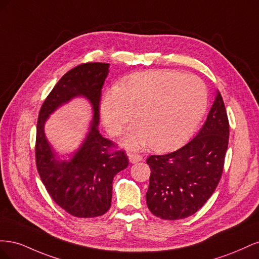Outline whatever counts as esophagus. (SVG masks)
Returning <instances> with one entry per match:
<instances>
[{
  "instance_id": "34e87169",
  "label": "esophagus",
  "mask_w": 259,
  "mask_h": 259,
  "mask_svg": "<svg viewBox=\"0 0 259 259\" xmlns=\"http://www.w3.org/2000/svg\"><path fill=\"white\" fill-rule=\"evenodd\" d=\"M128 160L131 163H137L143 160V156L140 154H136V153H128Z\"/></svg>"
}]
</instances>
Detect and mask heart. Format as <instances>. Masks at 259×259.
Listing matches in <instances>:
<instances>
[{"label":"heart","mask_w":259,"mask_h":259,"mask_svg":"<svg viewBox=\"0 0 259 259\" xmlns=\"http://www.w3.org/2000/svg\"><path fill=\"white\" fill-rule=\"evenodd\" d=\"M207 109V91L198 76L170 70L140 72L121 85L109 88L100 103L101 120L108 133L120 135L133 119L137 122L123 145L138 149L151 146L169 151L194 134Z\"/></svg>","instance_id":"b5f03b06"}]
</instances>
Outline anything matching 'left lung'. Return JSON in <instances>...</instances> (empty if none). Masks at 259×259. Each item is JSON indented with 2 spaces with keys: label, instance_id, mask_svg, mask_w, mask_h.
<instances>
[{
  "label": "left lung",
  "instance_id": "left-lung-1",
  "mask_svg": "<svg viewBox=\"0 0 259 259\" xmlns=\"http://www.w3.org/2000/svg\"><path fill=\"white\" fill-rule=\"evenodd\" d=\"M228 140V116L217 91L197 136L174 152L147 159L151 175L146 200L151 213L167 221L197 213L221 180Z\"/></svg>",
  "mask_w": 259,
  "mask_h": 259
}]
</instances>
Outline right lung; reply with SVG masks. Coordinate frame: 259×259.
I'll return each instance as SVG.
<instances>
[{
	"label": "right lung",
	"instance_id": "right-lung-1",
	"mask_svg": "<svg viewBox=\"0 0 259 259\" xmlns=\"http://www.w3.org/2000/svg\"><path fill=\"white\" fill-rule=\"evenodd\" d=\"M109 67L103 62H88L70 70L55 85L38 113L35 144L38 175L52 199L67 213L80 218L97 217L108 211L113 178L128 165L125 152H111L112 142L98 130L101 89ZM74 98L88 100L93 116L82 144L66 159L54 151L44 127L51 114Z\"/></svg>",
	"mask_w": 259,
	"mask_h": 259
}]
</instances>
